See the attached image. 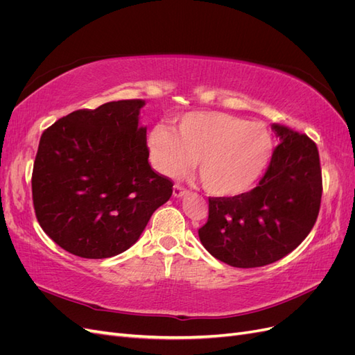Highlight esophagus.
I'll use <instances>...</instances> for the list:
<instances>
[{
	"label": "esophagus",
	"mask_w": 355,
	"mask_h": 355,
	"mask_svg": "<svg viewBox=\"0 0 355 355\" xmlns=\"http://www.w3.org/2000/svg\"><path fill=\"white\" fill-rule=\"evenodd\" d=\"M187 194H188V191H187L184 187H180V185H175V187H173V196H175L176 198L185 197Z\"/></svg>",
	"instance_id": "1"
}]
</instances>
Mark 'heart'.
I'll list each match as a JSON object with an SVG mask.
<instances>
[{
    "label": "heart",
    "instance_id": "b5f03b06",
    "mask_svg": "<svg viewBox=\"0 0 355 355\" xmlns=\"http://www.w3.org/2000/svg\"><path fill=\"white\" fill-rule=\"evenodd\" d=\"M155 168L166 176L187 170L192 158L209 194L235 197L259 179L272 154V137L261 123H245L225 112H189L176 133L163 125L148 136Z\"/></svg>",
    "mask_w": 355,
    "mask_h": 355
}]
</instances>
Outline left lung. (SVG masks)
Listing matches in <instances>:
<instances>
[{
	"label": "left lung",
	"instance_id": "obj_1",
	"mask_svg": "<svg viewBox=\"0 0 355 355\" xmlns=\"http://www.w3.org/2000/svg\"><path fill=\"white\" fill-rule=\"evenodd\" d=\"M280 137L259 185L235 197L209 198L198 230L206 250L235 268L282 259L302 243L318 216L323 182L317 145L306 135L272 124Z\"/></svg>",
	"mask_w": 355,
	"mask_h": 355
}]
</instances>
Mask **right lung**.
Returning a JSON list of instances; mask_svg holds the SVG:
<instances>
[{
    "label": "right lung",
    "mask_w": 355,
    "mask_h": 355,
    "mask_svg": "<svg viewBox=\"0 0 355 355\" xmlns=\"http://www.w3.org/2000/svg\"><path fill=\"white\" fill-rule=\"evenodd\" d=\"M145 101H116L60 118L42 133L32 171L41 228L75 256L105 259L132 247L173 184L148 163Z\"/></svg>",
    "instance_id": "add662e5"
}]
</instances>
